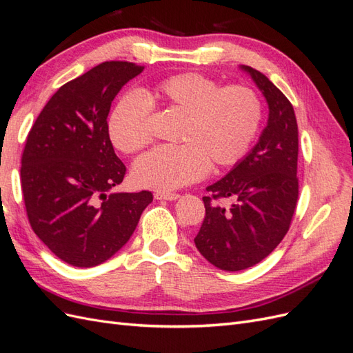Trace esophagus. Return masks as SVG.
Segmentation results:
<instances>
[{
    "mask_svg": "<svg viewBox=\"0 0 353 353\" xmlns=\"http://www.w3.org/2000/svg\"><path fill=\"white\" fill-rule=\"evenodd\" d=\"M154 199H157V200H176V199H179V194L165 193V191H157V193H154Z\"/></svg>",
    "mask_w": 353,
    "mask_h": 353,
    "instance_id": "obj_1",
    "label": "esophagus"
}]
</instances>
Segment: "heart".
Here are the masks:
<instances>
[{
  "label": "heart",
  "mask_w": 353,
  "mask_h": 353,
  "mask_svg": "<svg viewBox=\"0 0 353 353\" xmlns=\"http://www.w3.org/2000/svg\"><path fill=\"white\" fill-rule=\"evenodd\" d=\"M152 105L184 114L179 145H162L137 160V185L175 190L194 183L208 166L239 163L250 150L262 123L259 94L248 85L221 83L200 73H179L144 92H128L108 122L113 145L123 153L140 152L152 141Z\"/></svg>",
  "instance_id": "b5f03b06"
}]
</instances>
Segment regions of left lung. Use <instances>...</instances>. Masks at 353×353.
Returning a JSON list of instances; mask_svg holds the SVG:
<instances>
[{
    "label": "left lung",
    "instance_id": "left-lung-1",
    "mask_svg": "<svg viewBox=\"0 0 353 353\" xmlns=\"http://www.w3.org/2000/svg\"><path fill=\"white\" fill-rule=\"evenodd\" d=\"M240 69L263 94L270 113L258 143L203 197L206 216L194 243L203 258L223 271H241L265 259L290 228L299 196L293 105L263 73ZM222 196L236 203L230 210L211 203Z\"/></svg>",
    "mask_w": 353,
    "mask_h": 353
}]
</instances>
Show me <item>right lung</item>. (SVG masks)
Masks as SVG:
<instances>
[{"label": "right lung", "instance_id": "add662e5", "mask_svg": "<svg viewBox=\"0 0 353 353\" xmlns=\"http://www.w3.org/2000/svg\"><path fill=\"white\" fill-rule=\"evenodd\" d=\"M143 70L130 61L101 63L60 87L29 131L20 169L28 219L72 266L110 259L153 201L150 191H112L126 168L114 154L108 116L117 92Z\"/></svg>", "mask_w": 353, "mask_h": 353}]
</instances>
